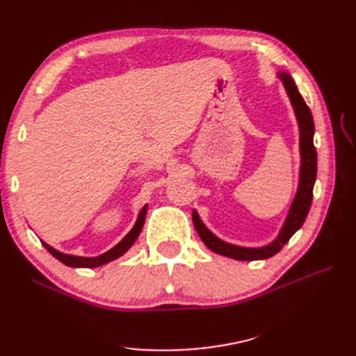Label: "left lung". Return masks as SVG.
Returning a JSON list of instances; mask_svg holds the SVG:
<instances>
[{
	"label": "left lung",
	"mask_w": 356,
	"mask_h": 356,
	"mask_svg": "<svg viewBox=\"0 0 356 356\" xmlns=\"http://www.w3.org/2000/svg\"><path fill=\"white\" fill-rule=\"evenodd\" d=\"M279 77L282 79L291 104L294 106L297 120L300 124V149H301V172H300V186L297 196L293 202V207L289 209L288 218L284 224V227L279 233L277 239L264 248H242L234 246L227 242H222L217 236H213L204 225L196 211H193V224L197 230V234L203 243L207 245L211 251L234 258V260L242 261H252V260H264V258L273 257L282 250L284 245L291 239L301 225H303L312 199H314V186L316 179V148L314 145V134H315V123L314 117L309 110L307 104L305 102L303 96L300 95L294 80L288 74L281 72Z\"/></svg>",
	"instance_id": "left-lung-1"
}]
</instances>
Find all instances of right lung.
Instances as JSON below:
<instances>
[{"label": "right lung", "instance_id": "1", "mask_svg": "<svg viewBox=\"0 0 356 356\" xmlns=\"http://www.w3.org/2000/svg\"><path fill=\"white\" fill-rule=\"evenodd\" d=\"M145 212H147V207H144L141 209V212H139V217H138V220H136V222L134 225V229L124 236V239L120 243H117L113 248V250H110L108 252H105V254H102L99 257L86 258V257H75V255L62 254V252H59L56 250H53V248L50 245H47L46 242H41V243L44 245L46 250L53 257L58 258V260L60 263L65 264V266H70V267H90V268L92 267H99V266H104L106 263L115 260V258H118V257H122L129 250V248H131L135 243L139 233H141V230H143V225H144V221H145Z\"/></svg>", "mask_w": 356, "mask_h": 356}]
</instances>
